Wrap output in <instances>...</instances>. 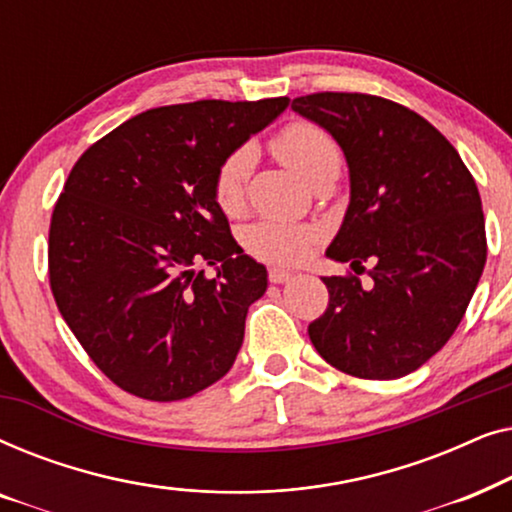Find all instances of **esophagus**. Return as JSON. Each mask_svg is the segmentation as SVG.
I'll return each instance as SVG.
<instances>
[{
  "mask_svg": "<svg viewBox=\"0 0 512 512\" xmlns=\"http://www.w3.org/2000/svg\"><path fill=\"white\" fill-rule=\"evenodd\" d=\"M268 279H270V284H286V282H291L293 275H291V272H284V270H270Z\"/></svg>",
  "mask_w": 512,
  "mask_h": 512,
  "instance_id": "34e87169",
  "label": "esophagus"
}]
</instances>
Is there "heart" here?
<instances>
[{"label": "heart", "instance_id": "1", "mask_svg": "<svg viewBox=\"0 0 512 512\" xmlns=\"http://www.w3.org/2000/svg\"><path fill=\"white\" fill-rule=\"evenodd\" d=\"M275 156L289 165L298 177L314 186L324 179H335L342 167V151L324 128L310 121L286 123L270 139ZM254 149L249 144L237 146L216 167L212 179V195L223 214L235 216L247 202V186L254 170ZM319 240L314 226H293V223L258 221L244 228L242 247L258 261L272 265H296Z\"/></svg>", "mask_w": 512, "mask_h": 512}]
</instances>
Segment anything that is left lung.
Listing matches in <instances>:
<instances>
[{
    "mask_svg": "<svg viewBox=\"0 0 512 512\" xmlns=\"http://www.w3.org/2000/svg\"><path fill=\"white\" fill-rule=\"evenodd\" d=\"M291 107L345 151L352 202L326 254L370 277L366 286L352 272L324 277L328 307L307 333L342 373L396 380L443 349L480 282L487 235L478 186L457 149L403 104L326 90Z\"/></svg>",
    "mask_w": 512,
    "mask_h": 512,
    "instance_id": "left-lung-1",
    "label": "left lung"
}]
</instances>
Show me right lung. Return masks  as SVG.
Wrapping results in <instances>:
<instances>
[{
  "label": "right lung",
  "mask_w": 512,
  "mask_h": 512,
  "mask_svg": "<svg viewBox=\"0 0 512 512\" xmlns=\"http://www.w3.org/2000/svg\"><path fill=\"white\" fill-rule=\"evenodd\" d=\"M289 97L149 109L76 160L48 228L55 305L97 368L146 401H181L235 363L268 272L212 195L216 167ZM222 265L216 278L195 271Z\"/></svg>",
  "instance_id": "right-lung-1"
}]
</instances>
